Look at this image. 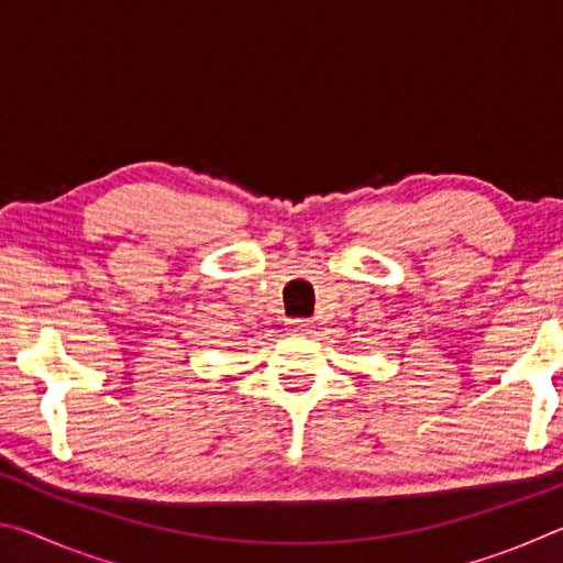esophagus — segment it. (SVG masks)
<instances>
[{"instance_id": "34e87169", "label": "esophagus", "mask_w": 563, "mask_h": 563, "mask_svg": "<svg viewBox=\"0 0 563 563\" xmlns=\"http://www.w3.org/2000/svg\"><path fill=\"white\" fill-rule=\"evenodd\" d=\"M312 322L310 320H290L288 322V330L292 332V335H305V332H310Z\"/></svg>"}]
</instances>
